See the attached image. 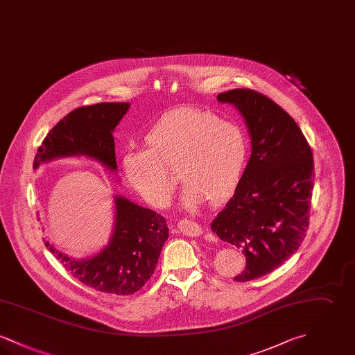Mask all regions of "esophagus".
Segmentation results:
<instances>
[{
    "label": "esophagus",
    "mask_w": 355,
    "mask_h": 355,
    "mask_svg": "<svg viewBox=\"0 0 355 355\" xmlns=\"http://www.w3.org/2000/svg\"><path fill=\"white\" fill-rule=\"evenodd\" d=\"M178 230L189 236H198L202 234L201 226L194 220H182L178 222Z\"/></svg>",
    "instance_id": "esophagus-1"
}]
</instances>
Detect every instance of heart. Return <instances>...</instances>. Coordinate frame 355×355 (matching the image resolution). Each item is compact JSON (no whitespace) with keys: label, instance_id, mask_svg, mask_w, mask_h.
Wrapping results in <instances>:
<instances>
[{"label":"heart","instance_id":"b5f03b06","mask_svg":"<svg viewBox=\"0 0 355 355\" xmlns=\"http://www.w3.org/2000/svg\"><path fill=\"white\" fill-rule=\"evenodd\" d=\"M145 144L148 150L123 153L122 169L129 184L154 206L168 203L177 182L165 165H178L185 180L181 201L194 207L206 198H227L242 178L249 154L241 126L193 109L161 117L145 135Z\"/></svg>","mask_w":355,"mask_h":355}]
</instances>
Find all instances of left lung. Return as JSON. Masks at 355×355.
I'll list each match as a JSON object with an SVG mask.
<instances>
[{
  "instance_id": "obj_1",
  "label": "left lung",
  "mask_w": 355,
  "mask_h": 355,
  "mask_svg": "<svg viewBox=\"0 0 355 355\" xmlns=\"http://www.w3.org/2000/svg\"><path fill=\"white\" fill-rule=\"evenodd\" d=\"M217 100L242 116L252 154L210 229L245 254L246 268L234 279L248 282L281 266L301 246L314 186L313 153L295 121L266 96L234 89Z\"/></svg>"
}]
</instances>
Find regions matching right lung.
<instances>
[{
    "mask_svg": "<svg viewBox=\"0 0 355 355\" xmlns=\"http://www.w3.org/2000/svg\"><path fill=\"white\" fill-rule=\"evenodd\" d=\"M129 107V102H102L70 112L42 141L33 169L60 158L86 157L117 175L113 133ZM168 236L169 227L162 216L114 194L112 236L98 253L78 259L64 253L49 239H45V246L86 286L130 295L152 277Z\"/></svg>",
    "mask_w": 355,
    "mask_h": 355,
    "instance_id": "right-lung-1",
    "label": "right lung"
}]
</instances>
